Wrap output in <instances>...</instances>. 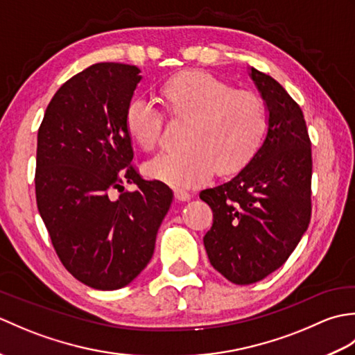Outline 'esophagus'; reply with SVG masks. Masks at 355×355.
I'll return each mask as SVG.
<instances>
[{"label": "esophagus", "mask_w": 355, "mask_h": 355, "mask_svg": "<svg viewBox=\"0 0 355 355\" xmlns=\"http://www.w3.org/2000/svg\"><path fill=\"white\" fill-rule=\"evenodd\" d=\"M173 193H175V198L178 201H189L191 200V193L184 189H175V192Z\"/></svg>", "instance_id": "esophagus-1"}]
</instances>
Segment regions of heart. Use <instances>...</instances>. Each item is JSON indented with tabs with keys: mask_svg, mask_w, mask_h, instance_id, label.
Returning a JSON list of instances; mask_svg holds the SVG:
<instances>
[{
	"mask_svg": "<svg viewBox=\"0 0 355 355\" xmlns=\"http://www.w3.org/2000/svg\"><path fill=\"white\" fill-rule=\"evenodd\" d=\"M160 94L171 116L189 120L187 149L149 160V178L180 189L205 183L214 169L227 175L252 160L267 126L266 107L258 96L198 70L175 74ZM125 126L143 150H150L160 143L163 114L148 101L134 99L126 108Z\"/></svg>",
	"mask_w": 355,
	"mask_h": 355,
	"instance_id": "heart-1",
	"label": "heart"
}]
</instances>
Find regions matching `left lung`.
Instances as JSON below:
<instances>
[{
	"instance_id": "8db88e82",
	"label": "left lung",
	"mask_w": 355,
	"mask_h": 355,
	"mask_svg": "<svg viewBox=\"0 0 355 355\" xmlns=\"http://www.w3.org/2000/svg\"><path fill=\"white\" fill-rule=\"evenodd\" d=\"M267 111L262 145L243 169L200 192L214 212L205 247L238 285L262 281L288 259L311 218V141L299 105L268 74L248 67Z\"/></svg>"
}]
</instances>
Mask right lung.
<instances>
[{"label":"right lung","mask_w":355,"mask_h":355,"mask_svg":"<svg viewBox=\"0 0 355 355\" xmlns=\"http://www.w3.org/2000/svg\"><path fill=\"white\" fill-rule=\"evenodd\" d=\"M140 80L135 65L88 67L58 89L37 131V210L64 267L96 290L123 288L145 270L173 198L130 166L125 112ZM125 181L139 189L110 199Z\"/></svg>","instance_id":"add662e5"}]
</instances>
